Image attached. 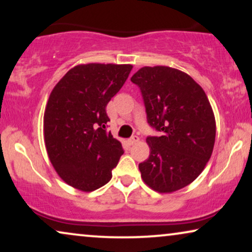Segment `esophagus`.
I'll return each mask as SVG.
<instances>
[{
	"instance_id": "esophagus-1",
	"label": "esophagus",
	"mask_w": 252,
	"mask_h": 252,
	"mask_svg": "<svg viewBox=\"0 0 252 252\" xmlns=\"http://www.w3.org/2000/svg\"><path fill=\"white\" fill-rule=\"evenodd\" d=\"M139 140H140V139H139V136L134 135V136L130 137V139L127 140V143H128L129 146H133V144H135V143L139 142Z\"/></svg>"
}]
</instances>
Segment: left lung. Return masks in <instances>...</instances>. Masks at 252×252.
Here are the masks:
<instances>
[{
  "label": "left lung",
  "instance_id": "8db88e82",
  "mask_svg": "<svg viewBox=\"0 0 252 252\" xmlns=\"http://www.w3.org/2000/svg\"><path fill=\"white\" fill-rule=\"evenodd\" d=\"M139 86L148 124L161 133L148 136L150 155L139 164L143 181L158 192L191 184L211 157L216 119L203 88L185 72L144 66L130 78Z\"/></svg>",
  "mask_w": 252,
  "mask_h": 252
}]
</instances>
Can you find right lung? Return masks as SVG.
Wrapping results in <instances>:
<instances>
[{
    "label": "right lung",
    "mask_w": 252,
    "mask_h": 252,
    "mask_svg": "<svg viewBox=\"0 0 252 252\" xmlns=\"http://www.w3.org/2000/svg\"><path fill=\"white\" fill-rule=\"evenodd\" d=\"M132 68L129 64L77 65L50 93L43 117L46 149L57 174L75 189L93 191L111 180L124 150L106 132L105 108Z\"/></svg>",
    "instance_id": "add662e5"
}]
</instances>
